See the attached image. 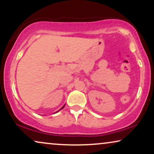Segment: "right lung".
Returning a JSON list of instances; mask_svg holds the SVG:
<instances>
[{
  "instance_id": "right-lung-1",
  "label": "right lung",
  "mask_w": 154,
  "mask_h": 154,
  "mask_svg": "<svg viewBox=\"0 0 154 154\" xmlns=\"http://www.w3.org/2000/svg\"><path fill=\"white\" fill-rule=\"evenodd\" d=\"M64 106H65V105H64V106H63L62 107V108H61V109H60V110H61V109H62L63 108H64ZM60 110H59V111H60ZM57 111V112H58V111ZM57 112H56V113H57Z\"/></svg>"
}]
</instances>
